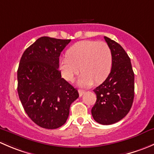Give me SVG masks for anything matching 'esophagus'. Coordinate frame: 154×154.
I'll return each mask as SVG.
<instances>
[{
  "instance_id": "esophagus-1",
  "label": "esophagus",
  "mask_w": 154,
  "mask_h": 154,
  "mask_svg": "<svg viewBox=\"0 0 154 154\" xmlns=\"http://www.w3.org/2000/svg\"><path fill=\"white\" fill-rule=\"evenodd\" d=\"M78 92H79V95H80V97H81V96L83 95V94H84V91H83V90H82V89H79Z\"/></svg>"
}]
</instances>
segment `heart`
I'll use <instances>...</instances> for the list:
<instances>
[{"mask_svg":"<svg viewBox=\"0 0 154 154\" xmlns=\"http://www.w3.org/2000/svg\"><path fill=\"white\" fill-rule=\"evenodd\" d=\"M112 66V56L108 45L94 40H83L74 44L60 63L62 75L68 81H73L81 70L78 85L84 88L91 86L94 81L97 83L104 81Z\"/></svg>","mask_w":154,"mask_h":154,"instance_id":"heart-1","label":"heart"}]
</instances>
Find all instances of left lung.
<instances>
[{"label":"left lung","mask_w":154,"mask_h":154,"mask_svg":"<svg viewBox=\"0 0 154 154\" xmlns=\"http://www.w3.org/2000/svg\"><path fill=\"white\" fill-rule=\"evenodd\" d=\"M112 56L109 74L94 89L97 95L91 115L100 125H112L122 120L131 109L134 98V73L124 48L114 40L104 36Z\"/></svg>","instance_id":"left-lung-1"}]
</instances>
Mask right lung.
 Returning a JSON list of instances; mask_svg holds the SVG:
<instances>
[{
  "mask_svg": "<svg viewBox=\"0 0 154 154\" xmlns=\"http://www.w3.org/2000/svg\"><path fill=\"white\" fill-rule=\"evenodd\" d=\"M71 39L38 38L25 50L17 77L18 93L24 111L39 127L57 129L67 121L76 88L62 78L59 58Z\"/></svg>",
  "mask_w": 154,
  "mask_h": 154,
  "instance_id": "1",
  "label": "right lung"
}]
</instances>
